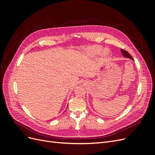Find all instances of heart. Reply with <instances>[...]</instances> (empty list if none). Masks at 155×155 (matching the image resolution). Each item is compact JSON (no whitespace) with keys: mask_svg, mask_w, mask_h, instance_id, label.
I'll use <instances>...</instances> for the list:
<instances>
[{"mask_svg":"<svg viewBox=\"0 0 155 155\" xmlns=\"http://www.w3.org/2000/svg\"><path fill=\"white\" fill-rule=\"evenodd\" d=\"M100 50H101V49L100 48H94L92 50V53L94 55L98 54L100 52Z\"/></svg>","mask_w":155,"mask_h":155,"instance_id":"1","label":"heart"}]
</instances>
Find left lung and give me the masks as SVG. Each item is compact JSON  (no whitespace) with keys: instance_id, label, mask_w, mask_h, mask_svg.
I'll list each match as a JSON object with an SVG mask.
<instances>
[{"instance_id":"1","label":"left lung","mask_w":155,"mask_h":155,"mask_svg":"<svg viewBox=\"0 0 155 155\" xmlns=\"http://www.w3.org/2000/svg\"><path fill=\"white\" fill-rule=\"evenodd\" d=\"M121 53H122V55L124 56V57L128 58H129L130 59L134 60L133 58H132V56L130 55V54L128 52V51H125V50H124L123 49H121Z\"/></svg>"}]
</instances>
